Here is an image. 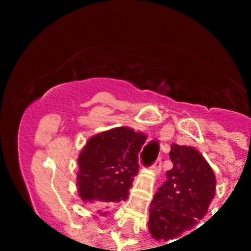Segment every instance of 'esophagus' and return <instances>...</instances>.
Masks as SVG:
<instances>
[{"instance_id":"34e87169","label":"esophagus","mask_w":251,"mask_h":251,"mask_svg":"<svg viewBox=\"0 0 251 251\" xmlns=\"http://www.w3.org/2000/svg\"><path fill=\"white\" fill-rule=\"evenodd\" d=\"M161 166H162V159L161 158L156 159V161L153 162V165H152L153 172H154V174H158L159 171H161Z\"/></svg>"}]
</instances>
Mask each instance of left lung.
<instances>
[{
  "mask_svg": "<svg viewBox=\"0 0 251 251\" xmlns=\"http://www.w3.org/2000/svg\"><path fill=\"white\" fill-rule=\"evenodd\" d=\"M170 158L174 168L167 171V181L151 203L148 230L156 240H170L191 229L205 216L215 196L214 171L200 152L172 145Z\"/></svg>",
  "mask_w": 251,
  "mask_h": 251,
  "instance_id": "1",
  "label": "left lung"
}]
</instances>
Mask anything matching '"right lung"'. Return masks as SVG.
I'll list each match as a JSON object with an SVG mask.
<instances>
[{"label": "right lung", "instance_id": "obj_1", "mask_svg": "<svg viewBox=\"0 0 251 251\" xmlns=\"http://www.w3.org/2000/svg\"><path fill=\"white\" fill-rule=\"evenodd\" d=\"M147 137L129 128H114L92 137L77 158L81 200L100 208L127 200L138 174V152Z\"/></svg>", "mask_w": 251, "mask_h": 251}]
</instances>
